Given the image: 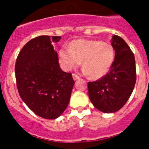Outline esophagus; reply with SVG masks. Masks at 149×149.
<instances>
[{
    "label": "esophagus",
    "instance_id": "esophagus-1",
    "mask_svg": "<svg viewBox=\"0 0 149 149\" xmlns=\"http://www.w3.org/2000/svg\"><path fill=\"white\" fill-rule=\"evenodd\" d=\"M72 77H73L74 81H77V80H78L80 78V77L78 75H77V74H72Z\"/></svg>",
    "mask_w": 149,
    "mask_h": 149
}]
</instances>
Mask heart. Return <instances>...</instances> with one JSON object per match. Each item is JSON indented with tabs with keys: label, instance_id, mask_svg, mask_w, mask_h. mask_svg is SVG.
I'll return each mask as SVG.
<instances>
[{
	"label": "heart",
	"instance_id": "1",
	"mask_svg": "<svg viewBox=\"0 0 149 149\" xmlns=\"http://www.w3.org/2000/svg\"><path fill=\"white\" fill-rule=\"evenodd\" d=\"M59 58L63 69L70 71L82 61L83 72L93 79L107 74L115 60V50L110 43L98 40L77 39L70 47L63 46L59 51Z\"/></svg>",
	"mask_w": 149,
	"mask_h": 149
}]
</instances>
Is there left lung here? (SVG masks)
Masks as SVG:
<instances>
[{
	"label": "left lung",
	"mask_w": 149,
	"mask_h": 149,
	"mask_svg": "<svg viewBox=\"0 0 149 149\" xmlns=\"http://www.w3.org/2000/svg\"><path fill=\"white\" fill-rule=\"evenodd\" d=\"M115 60L110 72L94 82H89L91 102L100 111L112 113L120 110L129 99L136 84V64L131 48L116 35L112 37Z\"/></svg>",
	"instance_id": "left-lung-1"
}]
</instances>
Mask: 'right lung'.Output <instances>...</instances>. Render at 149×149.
I'll return each instance as SVG.
<instances>
[{
	"label": "right lung",
	"mask_w": 149,
	"mask_h": 149,
	"mask_svg": "<svg viewBox=\"0 0 149 149\" xmlns=\"http://www.w3.org/2000/svg\"><path fill=\"white\" fill-rule=\"evenodd\" d=\"M60 36H40L19 52L15 67L17 88L22 101L39 116L55 119L65 111L74 81L59 65L53 42Z\"/></svg>",
	"instance_id": "1"
}]
</instances>
